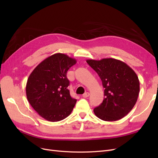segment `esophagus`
Wrapping results in <instances>:
<instances>
[{"instance_id": "obj_1", "label": "esophagus", "mask_w": 158, "mask_h": 158, "mask_svg": "<svg viewBox=\"0 0 158 158\" xmlns=\"http://www.w3.org/2000/svg\"><path fill=\"white\" fill-rule=\"evenodd\" d=\"M89 92H85V94H83V95H82V96H83V98H88V97H89Z\"/></svg>"}]
</instances>
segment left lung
<instances>
[{"instance_id":"obj_1","label":"left lung","mask_w":158,"mask_h":158,"mask_svg":"<svg viewBox=\"0 0 158 158\" xmlns=\"http://www.w3.org/2000/svg\"><path fill=\"white\" fill-rule=\"evenodd\" d=\"M86 62L98 73L105 89L103 102L94 109L95 115L106 121L125 117L135 106L140 92L135 72L123 61L113 58Z\"/></svg>"}]
</instances>
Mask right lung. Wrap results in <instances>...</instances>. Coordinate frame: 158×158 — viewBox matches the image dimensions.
I'll return each instance as SVG.
<instances>
[{"label":"right lung","mask_w":158,"mask_h":158,"mask_svg":"<svg viewBox=\"0 0 158 158\" xmlns=\"http://www.w3.org/2000/svg\"><path fill=\"white\" fill-rule=\"evenodd\" d=\"M76 62L67 55L58 52L41 61L28 77L27 101L45 120H63L73 111L76 99L70 96L66 73Z\"/></svg>","instance_id":"add662e5"}]
</instances>
